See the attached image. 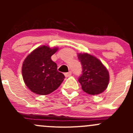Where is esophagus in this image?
<instances>
[{
    "label": "esophagus",
    "mask_w": 133,
    "mask_h": 133,
    "mask_svg": "<svg viewBox=\"0 0 133 133\" xmlns=\"http://www.w3.org/2000/svg\"><path fill=\"white\" fill-rule=\"evenodd\" d=\"M64 75H65V77H69V76H70L71 75H72V73H71V71H69V72H68V73H65Z\"/></svg>",
    "instance_id": "1"
}]
</instances>
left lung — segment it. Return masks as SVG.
<instances>
[{"mask_svg": "<svg viewBox=\"0 0 133 133\" xmlns=\"http://www.w3.org/2000/svg\"><path fill=\"white\" fill-rule=\"evenodd\" d=\"M78 58L82 67V74L78 78L82 90L91 95L104 92L109 81L106 68L98 59L88 53L78 54Z\"/></svg>", "mask_w": 133, "mask_h": 133, "instance_id": "1", "label": "left lung"}]
</instances>
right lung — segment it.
<instances>
[{
    "label": "right lung",
    "instance_id": "right-lung-1",
    "mask_svg": "<svg viewBox=\"0 0 133 133\" xmlns=\"http://www.w3.org/2000/svg\"><path fill=\"white\" fill-rule=\"evenodd\" d=\"M58 48L38 47L25 58L22 68L26 86L35 94L46 95L58 88L65 76L57 71V65L51 58Z\"/></svg>",
    "mask_w": 133,
    "mask_h": 133
}]
</instances>
